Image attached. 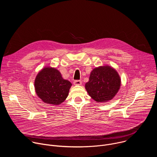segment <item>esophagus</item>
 <instances>
[{
    "mask_svg": "<svg viewBox=\"0 0 157 157\" xmlns=\"http://www.w3.org/2000/svg\"><path fill=\"white\" fill-rule=\"evenodd\" d=\"M74 84L75 85H81L82 84V82L81 80H76L74 81Z\"/></svg>",
    "mask_w": 157,
    "mask_h": 157,
    "instance_id": "34e87169",
    "label": "esophagus"
}]
</instances>
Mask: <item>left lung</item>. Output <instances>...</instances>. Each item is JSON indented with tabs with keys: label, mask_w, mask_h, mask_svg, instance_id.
<instances>
[{
	"label": "left lung",
	"mask_w": 157,
	"mask_h": 157,
	"mask_svg": "<svg viewBox=\"0 0 157 157\" xmlns=\"http://www.w3.org/2000/svg\"><path fill=\"white\" fill-rule=\"evenodd\" d=\"M121 84V78L117 71L105 65L93 70L85 88L95 101L103 102L114 98L119 90Z\"/></svg>",
	"instance_id": "left-lung-1"
}]
</instances>
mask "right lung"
I'll use <instances>...</instances> for the list:
<instances>
[{
    "instance_id": "add662e5",
    "label": "right lung",
    "mask_w": 157,
    "mask_h": 157,
    "mask_svg": "<svg viewBox=\"0 0 157 157\" xmlns=\"http://www.w3.org/2000/svg\"><path fill=\"white\" fill-rule=\"evenodd\" d=\"M35 89L37 96L46 104L59 105L68 96L72 84L62 78L55 68L44 67L36 75Z\"/></svg>"
}]
</instances>
